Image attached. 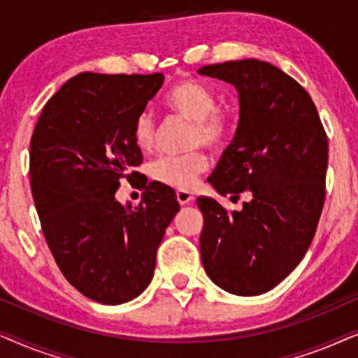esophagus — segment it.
<instances>
[{"instance_id":"1","label":"esophagus","mask_w":358,"mask_h":358,"mask_svg":"<svg viewBox=\"0 0 358 358\" xmlns=\"http://www.w3.org/2000/svg\"><path fill=\"white\" fill-rule=\"evenodd\" d=\"M176 197H178V202L180 205H187L194 200V195L189 192V190H178L176 192Z\"/></svg>"}]
</instances>
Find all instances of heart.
<instances>
[{
  "mask_svg": "<svg viewBox=\"0 0 358 358\" xmlns=\"http://www.w3.org/2000/svg\"><path fill=\"white\" fill-rule=\"evenodd\" d=\"M164 104L176 114L194 122L192 145H207L222 148L231 134V117L217 107V97L207 86L194 80H182L171 87L164 96ZM156 140L155 119L148 112L136 117L134 141L141 151L153 148ZM208 168L203 151L185 155H164L150 164V176L156 182L173 189L187 190L197 182L199 176Z\"/></svg>",
  "mask_w": 358,
  "mask_h": 358,
  "instance_id": "heart-1",
  "label": "heart"
}]
</instances>
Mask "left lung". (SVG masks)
Masks as SVG:
<instances>
[{
	"label": "left lung",
	"mask_w": 358,
	"mask_h": 358,
	"mask_svg": "<svg viewBox=\"0 0 358 358\" xmlns=\"http://www.w3.org/2000/svg\"><path fill=\"white\" fill-rule=\"evenodd\" d=\"M199 75L236 87L239 120L208 182L239 199L228 213L199 197L200 256L215 285L262 295L290 275L310 248L326 194L327 136L310 94L287 73L256 58L205 65Z\"/></svg>",
	"instance_id": "1"
}]
</instances>
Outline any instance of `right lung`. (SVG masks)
Segmentation results:
<instances>
[{
	"label": "right lung",
	"instance_id": "add662e5",
	"mask_svg": "<svg viewBox=\"0 0 358 358\" xmlns=\"http://www.w3.org/2000/svg\"><path fill=\"white\" fill-rule=\"evenodd\" d=\"M164 76L80 73L47 102L31 140V189L42 231L68 282L102 305L141 295L156 251L179 212L168 185L145 189L138 207L115 199L141 151L134 124Z\"/></svg>",
	"mask_w": 358,
	"mask_h": 358
}]
</instances>
